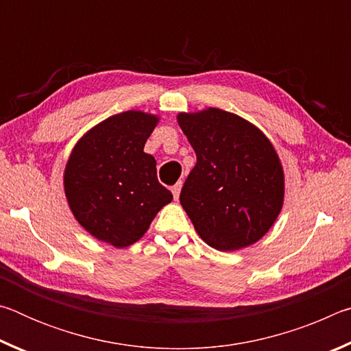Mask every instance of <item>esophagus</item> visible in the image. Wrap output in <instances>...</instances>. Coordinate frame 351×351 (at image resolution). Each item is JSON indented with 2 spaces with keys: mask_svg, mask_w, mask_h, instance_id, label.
<instances>
[{
  "mask_svg": "<svg viewBox=\"0 0 351 351\" xmlns=\"http://www.w3.org/2000/svg\"><path fill=\"white\" fill-rule=\"evenodd\" d=\"M181 187H182V181L176 182L173 187H171V193H173V198L178 201L180 199V193H181Z\"/></svg>",
  "mask_w": 351,
  "mask_h": 351,
  "instance_id": "1",
  "label": "esophagus"
}]
</instances>
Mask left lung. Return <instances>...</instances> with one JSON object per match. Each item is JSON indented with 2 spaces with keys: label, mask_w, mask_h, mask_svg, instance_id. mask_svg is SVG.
Segmentation results:
<instances>
[{
  "label": "left lung",
  "mask_w": 351,
  "mask_h": 351,
  "mask_svg": "<svg viewBox=\"0 0 351 351\" xmlns=\"http://www.w3.org/2000/svg\"><path fill=\"white\" fill-rule=\"evenodd\" d=\"M197 154L180 201L198 235L218 251H239L272 228L285 199V173L272 142L234 112H178Z\"/></svg>",
  "instance_id": "left-lung-1"
}]
</instances>
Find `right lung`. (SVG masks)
Wrapping results in <instances>:
<instances>
[{"label": "right lung", "mask_w": 351, "mask_h": 351, "mask_svg": "<svg viewBox=\"0 0 351 351\" xmlns=\"http://www.w3.org/2000/svg\"><path fill=\"white\" fill-rule=\"evenodd\" d=\"M158 114L130 110L106 117L77 141L63 173L74 218L94 239L114 247L141 240L153 218L173 199L144 152Z\"/></svg>", "instance_id": "obj_1"}]
</instances>
